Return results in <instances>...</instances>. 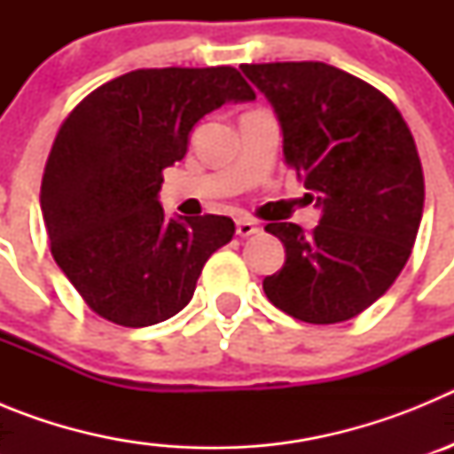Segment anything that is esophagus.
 <instances>
[{
	"label": "esophagus",
	"instance_id": "34e87169",
	"mask_svg": "<svg viewBox=\"0 0 454 454\" xmlns=\"http://www.w3.org/2000/svg\"><path fill=\"white\" fill-rule=\"evenodd\" d=\"M259 231V227H256V223H252V220H236V234L240 236V239H247V236L256 234Z\"/></svg>",
	"mask_w": 454,
	"mask_h": 454
}]
</instances>
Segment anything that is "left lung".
I'll use <instances>...</instances> for the list:
<instances>
[{"label": "left lung", "instance_id": "8db88e82", "mask_svg": "<svg viewBox=\"0 0 454 454\" xmlns=\"http://www.w3.org/2000/svg\"><path fill=\"white\" fill-rule=\"evenodd\" d=\"M240 70L270 102L284 161L320 208L309 234L282 220L266 224L284 243L286 262L263 279V291L304 323L355 318L391 288L419 234L425 182L414 136L382 92L334 66Z\"/></svg>", "mask_w": 454, "mask_h": 454}]
</instances>
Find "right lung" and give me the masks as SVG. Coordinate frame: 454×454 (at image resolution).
Instances as JSON below:
<instances>
[{"label": "right lung", "instance_id": "right-lung-1", "mask_svg": "<svg viewBox=\"0 0 454 454\" xmlns=\"http://www.w3.org/2000/svg\"><path fill=\"white\" fill-rule=\"evenodd\" d=\"M256 95L239 70H134L92 90L56 134L40 211L51 254L102 318L147 327L191 302L204 263L234 236L227 215L168 218L166 168L182 161L192 127Z\"/></svg>", "mask_w": 454, "mask_h": 454}]
</instances>
